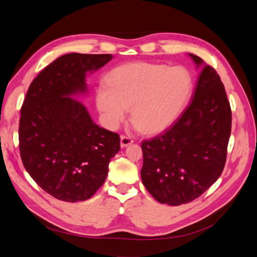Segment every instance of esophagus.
I'll list each match as a JSON object with an SVG mask.
<instances>
[{"mask_svg":"<svg viewBox=\"0 0 257 257\" xmlns=\"http://www.w3.org/2000/svg\"><path fill=\"white\" fill-rule=\"evenodd\" d=\"M133 138L130 137V136H125V135H122L121 136V141H120V145L122 148H125L127 146H130L131 144H133Z\"/></svg>","mask_w":257,"mask_h":257,"instance_id":"34e87169","label":"esophagus"}]
</instances>
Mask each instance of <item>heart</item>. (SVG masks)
I'll return each instance as SVG.
<instances>
[{"label":"heart","mask_w":257,"mask_h":257,"mask_svg":"<svg viewBox=\"0 0 257 257\" xmlns=\"http://www.w3.org/2000/svg\"><path fill=\"white\" fill-rule=\"evenodd\" d=\"M99 85L96 104L106 125L115 128L130 108L131 119L146 134H157L180 116L193 93L192 75L182 66L139 62L115 67Z\"/></svg>","instance_id":"b5f03b06"}]
</instances>
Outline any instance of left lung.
Segmentation results:
<instances>
[{
	"label": "left lung",
	"mask_w": 257,
	"mask_h": 257,
	"mask_svg": "<svg viewBox=\"0 0 257 257\" xmlns=\"http://www.w3.org/2000/svg\"><path fill=\"white\" fill-rule=\"evenodd\" d=\"M197 65L199 57L190 54ZM231 109L215 69L201 71L192 102L164 134L142 144V180L159 203L170 206L198 198L226 163Z\"/></svg>",
	"instance_id": "8db88e82"
}]
</instances>
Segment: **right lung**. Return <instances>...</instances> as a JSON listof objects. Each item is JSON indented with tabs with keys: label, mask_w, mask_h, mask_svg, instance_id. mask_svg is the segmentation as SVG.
Instances as JSON below:
<instances>
[{
	"label": "right lung",
	"mask_w": 257,
	"mask_h": 257,
	"mask_svg": "<svg viewBox=\"0 0 257 257\" xmlns=\"http://www.w3.org/2000/svg\"><path fill=\"white\" fill-rule=\"evenodd\" d=\"M111 54L67 53L46 66L31 82L19 120L23 166L54 198L76 203L103 185L120 136L99 127L85 107L69 97L84 92L85 74L111 60Z\"/></svg>",
	"instance_id": "obj_1"
}]
</instances>
